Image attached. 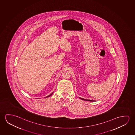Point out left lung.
I'll use <instances>...</instances> for the list:
<instances>
[{
  "label": "left lung",
  "instance_id": "1",
  "mask_svg": "<svg viewBox=\"0 0 135 135\" xmlns=\"http://www.w3.org/2000/svg\"><path fill=\"white\" fill-rule=\"evenodd\" d=\"M83 100H84V99H83Z\"/></svg>",
  "mask_w": 135,
  "mask_h": 135
}]
</instances>
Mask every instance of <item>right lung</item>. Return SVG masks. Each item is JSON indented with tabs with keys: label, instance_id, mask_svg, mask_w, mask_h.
Instances as JSON below:
<instances>
[{
	"label": "right lung",
	"instance_id": "obj_1",
	"mask_svg": "<svg viewBox=\"0 0 135 135\" xmlns=\"http://www.w3.org/2000/svg\"><path fill=\"white\" fill-rule=\"evenodd\" d=\"M52 94H50V95L48 96H47V97H50V96L51 95H52Z\"/></svg>",
	"mask_w": 135,
	"mask_h": 135
}]
</instances>
